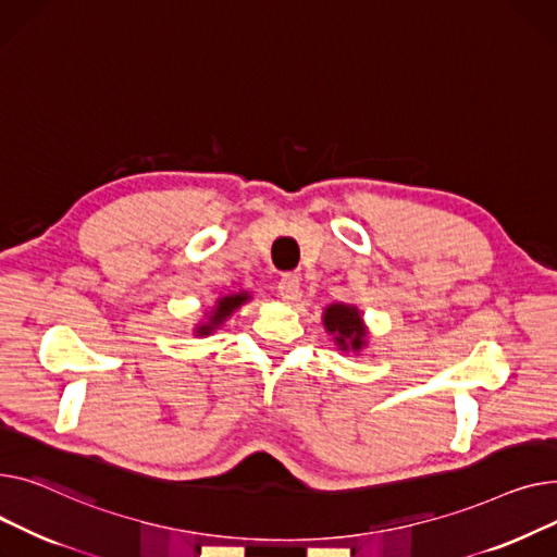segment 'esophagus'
<instances>
[{
	"label": "esophagus",
	"instance_id": "1",
	"mask_svg": "<svg viewBox=\"0 0 557 557\" xmlns=\"http://www.w3.org/2000/svg\"><path fill=\"white\" fill-rule=\"evenodd\" d=\"M301 292V283H299V276L297 274H283L281 281H278V297L283 301H294L299 297Z\"/></svg>",
	"mask_w": 557,
	"mask_h": 557
}]
</instances>
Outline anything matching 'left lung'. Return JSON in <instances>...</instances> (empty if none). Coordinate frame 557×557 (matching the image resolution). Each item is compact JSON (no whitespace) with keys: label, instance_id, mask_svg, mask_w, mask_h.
<instances>
[{"label":"left lung","instance_id":"8db88e82","mask_svg":"<svg viewBox=\"0 0 557 557\" xmlns=\"http://www.w3.org/2000/svg\"><path fill=\"white\" fill-rule=\"evenodd\" d=\"M323 325L329 329L333 335H337V344L342 350H359L364 346V325L362 319H359V312L350 306L335 304L323 314Z\"/></svg>","mask_w":557,"mask_h":557}]
</instances>
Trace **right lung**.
<instances>
[{
	"label": "right lung",
	"mask_w": 557,
	"mask_h": 557,
	"mask_svg": "<svg viewBox=\"0 0 557 557\" xmlns=\"http://www.w3.org/2000/svg\"><path fill=\"white\" fill-rule=\"evenodd\" d=\"M247 299H249L247 294H228V297H222V299L218 301V308H215L213 317L209 319V323L200 325L198 333H200V335H209V333L215 329V325H220L228 314H232L238 306H243Z\"/></svg>",
	"instance_id": "obj_1"
}]
</instances>
